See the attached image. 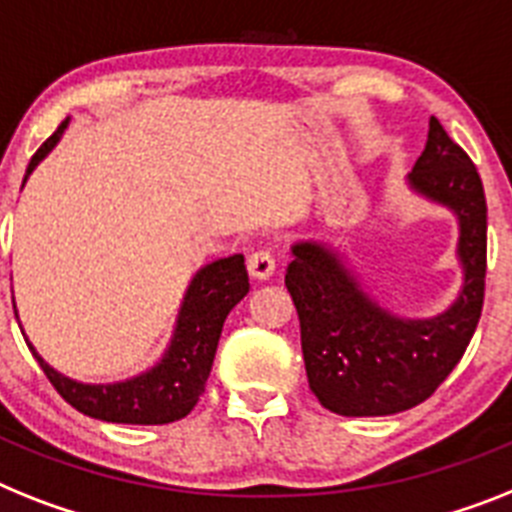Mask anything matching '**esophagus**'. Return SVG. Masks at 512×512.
I'll return each mask as SVG.
<instances>
[{
	"instance_id": "1",
	"label": "esophagus",
	"mask_w": 512,
	"mask_h": 512,
	"mask_svg": "<svg viewBox=\"0 0 512 512\" xmlns=\"http://www.w3.org/2000/svg\"><path fill=\"white\" fill-rule=\"evenodd\" d=\"M248 272L256 280H269L274 272V253L272 248H259L248 256Z\"/></svg>"
}]
</instances>
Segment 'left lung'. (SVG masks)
I'll list each match as a JSON object with an SVG mask.
<instances>
[{"instance_id": "left-lung-1", "label": "left lung", "mask_w": 512, "mask_h": 512, "mask_svg": "<svg viewBox=\"0 0 512 512\" xmlns=\"http://www.w3.org/2000/svg\"><path fill=\"white\" fill-rule=\"evenodd\" d=\"M408 185L455 211L463 287L434 319H400L363 293L332 248L295 243L285 285L301 319L308 387L340 416H390L432 398L479 324L487 277V198L474 162L429 120Z\"/></svg>"}]
</instances>
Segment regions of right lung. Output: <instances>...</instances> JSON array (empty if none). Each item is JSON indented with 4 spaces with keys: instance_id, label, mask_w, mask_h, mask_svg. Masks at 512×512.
<instances>
[{
    "instance_id": "right-lung-1",
    "label": "right lung",
    "mask_w": 512,
    "mask_h": 512,
    "mask_svg": "<svg viewBox=\"0 0 512 512\" xmlns=\"http://www.w3.org/2000/svg\"><path fill=\"white\" fill-rule=\"evenodd\" d=\"M67 128V120L54 130L41 149L31 156V164L25 170V180L36 170V164L57 146ZM23 180V183H25ZM246 261L240 253L227 259L211 261L190 280L185 290L183 306L177 314L175 335L170 348L156 363L154 369L143 371L138 377L114 384H83L70 377H62L36 348L28 342V348L41 363L46 379L54 384V390L73 405L75 411L91 418L112 421V424H172L193 411V405L204 395L206 379H209L214 353H217L222 324L235 303L243 301L248 293Z\"/></svg>"
}]
</instances>
